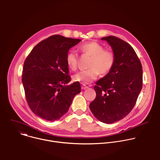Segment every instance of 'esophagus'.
<instances>
[{"label":"esophagus","mask_w":160,"mask_h":160,"mask_svg":"<svg viewBox=\"0 0 160 160\" xmlns=\"http://www.w3.org/2000/svg\"><path fill=\"white\" fill-rule=\"evenodd\" d=\"M82 88L83 89V90H85V89H87V88H88V87L87 86V85H82Z\"/></svg>","instance_id":"34e87169"}]
</instances>
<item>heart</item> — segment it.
<instances>
[{"instance_id":"1","label":"heart","mask_w":160,"mask_h":160,"mask_svg":"<svg viewBox=\"0 0 160 160\" xmlns=\"http://www.w3.org/2000/svg\"><path fill=\"white\" fill-rule=\"evenodd\" d=\"M83 54L91 56L89 69L82 70L73 76V80L83 84H90L96 80L99 74L108 73L115 63V55L109 50H104L98 42L92 41L84 43L78 47ZM66 64L72 70H75L78 66V56L76 52L71 51L66 56Z\"/></svg>"}]
</instances>
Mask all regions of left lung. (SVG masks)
Masks as SVG:
<instances>
[{"instance_id": "left-lung-1", "label": "left lung", "mask_w": 160, "mask_h": 160, "mask_svg": "<svg viewBox=\"0 0 160 160\" xmlns=\"http://www.w3.org/2000/svg\"><path fill=\"white\" fill-rule=\"evenodd\" d=\"M101 40L111 47L115 63L111 71L96 82V97L89 106L98 120L112 123L125 118L134 107L142 87V68L130 44L115 36Z\"/></svg>"}]
</instances>
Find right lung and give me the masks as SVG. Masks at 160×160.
<instances>
[{
	"label": "right lung",
	"instance_id": "right-lung-1",
	"mask_svg": "<svg viewBox=\"0 0 160 160\" xmlns=\"http://www.w3.org/2000/svg\"><path fill=\"white\" fill-rule=\"evenodd\" d=\"M80 41L52 35L35 45L25 59L22 83L26 99L40 118L48 121L59 119L81 92L79 82L68 84L71 77L66 64L69 49Z\"/></svg>",
	"mask_w": 160,
	"mask_h": 160
}]
</instances>
